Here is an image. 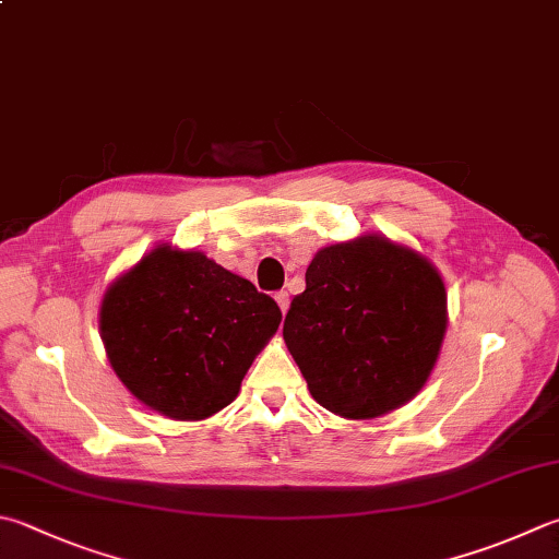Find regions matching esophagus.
I'll return each instance as SVG.
<instances>
[{"label":"esophagus","mask_w":559,"mask_h":559,"mask_svg":"<svg viewBox=\"0 0 559 559\" xmlns=\"http://www.w3.org/2000/svg\"><path fill=\"white\" fill-rule=\"evenodd\" d=\"M275 301L280 304L282 313H287V309H289V294H287V292H277V294H275Z\"/></svg>","instance_id":"34e87169"}]
</instances>
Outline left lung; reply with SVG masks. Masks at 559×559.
<instances>
[{"instance_id": "1", "label": "left lung", "mask_w": 559, "mask_h": 559, "mask_svg": "<svg viewBox=\"0 0 559 559\" xmlns=\"http://www.w3.org/2000/svg\"><path fill=\"white\" fill-rule=\"evenodd\" d=\"M445 329L448 294L430 260L367 234L316 252L282 335L316 402L365 420L424 389Z\"/></svg>"}]
</instances>
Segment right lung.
Segmentation results:
<instances>
[{"label": "right lung", "instance_id": "1", "mask_svg": "<svg viewBox=\"0 0 559 559\" xmlns=\"http://www.w3.org/2000/svg\"><path fill=\"white\" fill-rule=\"evenodd\" d=\"M280 321L277 301L255 284L167 243L123 272L99 309L116 377L175 420H202L234 402Z\"/></svg>", "mask_w": 559, "mask_h": 559}]
</instances>
